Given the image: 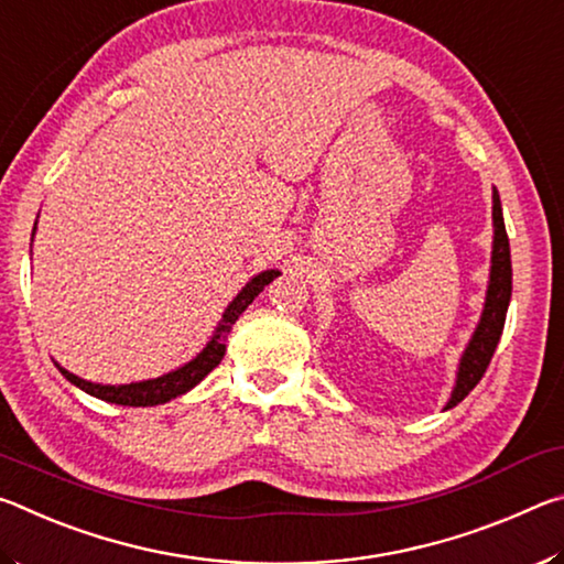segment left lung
Returning <instances> with one entry per match:
<instances>
[{
	"mask_svg": "<svg viewBox=\"0 0 564 564\" xmlns=\"http://www.w3.org/2000/svg\"><path fill=\"white\" fill-rule=\"evenodd\" d=\"M492 265H490V283L488 293H485V308L480 323L473 333L470 343L460 358V366H457V380L453 388V395L447 400L445 410L460 403V400L470 393V390L480 383V378L488 370L492 352L498 348L502 328H505V316H508V305L512 295V263H510V241L508 231H505L502 221V206H500V194L492 191Z\"/></svg>",
	"mask_w": 564,
	"mask_h": 564,
	"instance_id": "1",
	"label": "left lung"
}]
</instances>
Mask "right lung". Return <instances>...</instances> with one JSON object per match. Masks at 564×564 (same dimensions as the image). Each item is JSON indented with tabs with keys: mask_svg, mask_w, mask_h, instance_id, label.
<instances>
[{
	"mask_svg": "<svg viewBox=\"0 0 564 564\" xmlns=\"http://www.w3.org/2000/svg\"><path fill=\"white\" fill-rule=\"evenodd\" d=\"M34 231H36V224H34ZM275 275H281V273L273 269L253 275V279L243 285L241 293H238L236 299L228 303V308L221 316V323H218V328L214 330V338L206 343V348L198 352L194 360H188L186 366L171 370V373H166V376L139 380V383H129V386H101V383H91V380H84L79 376L69 373V370L62 368L59 362H56V368H59V373L69 380V383L82 388L84 393H89L94 398L107 400V403L129 405V408H147V405L169 403V400L184 395L191 388L202 383V380L212 373L218 362H221L224 352H226V338H228V333H231V326L238 321V316H241V313L248 308V305L253 303L256 295H259L265 285L275 279Z\"/></svg>",
	"mask_w": 564,
	"mask_h": 564,
	"instance_id": "right-lung-1",
	"label": "right lung"
}]
</instances>
